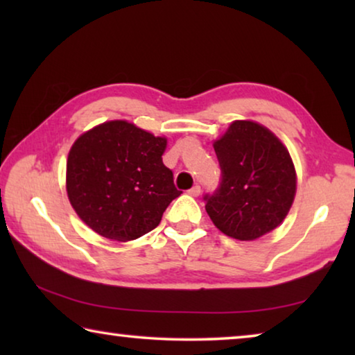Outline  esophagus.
<instances>
[{"label": "esophagus", "instance_id": "34e87169", "mask_svg": "<svg viewBox=\"0 0 355 355\" xmlns=\"http://www.w3.org/2000/svg\"><path fill=\"white\" fill-rule=\"evenodd\" d=\"M188 194H189V196H192V197H197V196L200 194V186H199V184L192 186V188L188 191Z\"/></svg>", "mask_w": 355, "mask_h": 355}]
</instances>
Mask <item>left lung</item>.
I'll list each match as a JSON object with an SVG mask.
<instances>
[{
  "label": "left lung",
  "mask_w": 355,
  "mask_h": 355,
  "mask_svg": "<svg viewBox=\"0 0 355 355\" xmlns=\"http://www.w3.org/2000/svg\"><path fill=\"white\" fill-rule=\"evenodd\" d=\"M222 183L205 209L224 235L254 241L277 228L296 197L291 155L277 136L254 120H235L213 142Z\"/></svg>",
  "instance_id": "left-lung-1"
}]
</instances>
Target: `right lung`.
I'll list each match as a JSON object with an SVG mask.
<instances>
[{"label":"right lung","instance_id":"right-lung-1","mask_svg":"<svg viewBox=\"0 0 355 355\" xmlns=\"http://www.w3.org/2000/svg\"><path fill=\"white\" fill-rule=\"evenodd\" d=\"M167 137L128 120H107L84 131L67 156L70 205L95 233L119 243L141 238L159 224L182 194L163 164Z\"/></svg>","mask_w":355,"mask_h":355}]
</instances>
